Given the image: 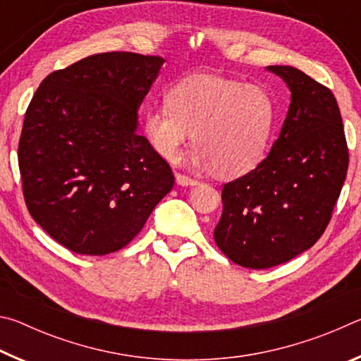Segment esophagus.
<instances>
[{
  "instance_id": "obj_1",
  "label": "esophagus",
  "mask_w": 361,
  "mask_h": 361,
  "mask_svg": "<svg viewBox=\"0 0 361 361\" xmlns=\"http://www.w3.org/2000/svg\"><path fill=\"white\" fill-rule=\"evenodd\" d=\"M175 178H176V183H178L180 186H195V185H199V181L195 178H191V176H186V175H181V173H176Z\"/></svg>"
}]
</instances>
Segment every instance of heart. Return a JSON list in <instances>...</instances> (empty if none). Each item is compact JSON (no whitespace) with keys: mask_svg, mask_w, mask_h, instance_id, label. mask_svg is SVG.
<instances>
[{"mask_svg":"<svg viewBox=\"0 0 361 361\" xmlns=\"http://www.w3.org/2000/svg\"><path fill=\"white\" fill-rule=\"evenodd\" d=\"M276 106L266 89L213 75H191L170 87L167 105L149 108L143 130L159 156L173 162L183 146L197 145L189 162L235 176L264 157Z\"/></svg>","mask_w":361,"mask_h":361,"instance_id":"1","label":"heart"}]
</instances>
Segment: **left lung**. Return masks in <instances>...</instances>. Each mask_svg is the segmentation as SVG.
Segmentation results:
<instances>
[{"mask_svg":"<svg viewBox=\"0 0 361 361\" xmlns=\"http://www.w3.org/2000/svg\"><path fill=\"white\" fill-rule=\"evenodd\" d=\"M267 71L290 89L282 130L264 161L223 188L215 242L235 264L269 269L320 239L344 185L349 152L338 102L295 66Z\"/></svg>","mask_w":361,"mask_h":361,"instance_id":"1","label":"left lung"}]
</instances>
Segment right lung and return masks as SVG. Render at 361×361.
I'll return each mask as SVG.
<instances>
[{"mask_svg":"<svg viewBox=\"0 0 361 361\" xmlns=\"http://www.w3.org/2000/svg\"><path fill=\"white\" fill-rule=\"evenodd\" d=\"M166 60L95 54L54 71L23 121L19 167L30 215L60 245L102 256L126 247L175 176L138 109Z\"/></svg>","mask_w":361,"mask_h":361,"instance_id":"obj_1","label":"right lung"}]
</instances>
